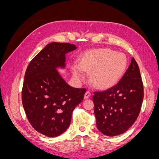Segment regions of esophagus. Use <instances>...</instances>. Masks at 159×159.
<instances>
[{
    "label": "esophagus",
    "instance_id": "esophagus-1",
    "mask_svg": "<svg viewBox=\"0 0 159 159\" xmlns=\"http://www.w3.org/2000/svg\"><path fill=\"white\" fill-rule=\"evenodd\" d=\"M91 97V93L89 91H87L84 95V99H87Z\"/></svg>",
    "mask_w": 159,
    "mask_h": 159
}]
</instances>
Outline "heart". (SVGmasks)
<instances>
[{"label":"heart","instance_id":"1","mask_svg":"<svg viewBox=\"0 0 159 159\" xmlns=\"http://www.w3.org/2000/svg\"><path fill=\"white\" fill-rule=\"evenodd\" d=\"M128 61L123 53L109 48L88 50L78 58V66H71L74 78L78 81L85 79L83 71L91 72V81L94 86L107 89L116 84L125 73Z\"/></svg>","mask_w":159,"mask_h":159}]
</instances>
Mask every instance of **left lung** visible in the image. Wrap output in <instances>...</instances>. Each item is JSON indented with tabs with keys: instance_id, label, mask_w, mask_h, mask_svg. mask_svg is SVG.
Returning a JSON list of instances; mask_svg holds the SVG:
<instances>
[{
	"instance_id": "8db88e82",
	"label": "left lung",
	"mask_w": 159,
	"mask_h": 159,
	"mask_svg": "<svg viewBox=\"0 0 159 159\" xmlns=\"http://www.w3.org/2000/svg\"><path fill=\"white\" fill-rule=\"evenodd\" d=\"M143 100V85L134 57L118 84L93 96L96 126L105 135L123 134L137 119Z\"/></svg>"
}]
</instances>
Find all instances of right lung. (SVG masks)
<instances>
[{
  "instance_id": "1",
  "label": "right lung",
  "mask_w": 159,
  "mask_h": 159,
  "mask_svg": "<svg viewBox=\"0 0 159 159\" xmlns=\"http://www.w3.org/2000/svg\"><path fill=\"white\" fill-rule=\"evenodd\" d=\"M76 49L69 43H50L27 67L22 105L32 127L45 136L65 132L72 111L84 99L86 89L71 87L58 71L66 69V55Z\"/></svg>"
}]
</instances>
